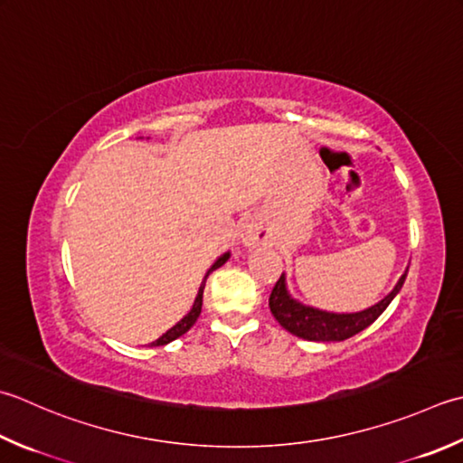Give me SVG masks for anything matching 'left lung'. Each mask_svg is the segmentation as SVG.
<instances>
[{
    "mask_svg": "<svg viewBox=\"0 0 463 463\" xmlns=\"http://www.w3.org/2000/svg\"><path fill=\"white\" fill-rule=\"evenodd\" d=\"M407 273L400 279V283L389 293L385 298H382L377 305L369 307V309L361 313H349V315H337L313 309V307H305L297 303L291 295L287 293L285 277L280 275L269 297L270 313L275 315V319L280 323V327L287 329L288 333L297 335V337L307 341H345L359 331L367 329L379 315H382L389 303L393 301V297L400 293V288L405 283Z\"/></svg>",
    "mask_w": 463,
    "mask_h": 463,
    "instance_id": "1",
    "label": "left lung"
}]
</instances>
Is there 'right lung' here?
I'll list each match as a JSON object with an SVG mask.
<instances>
[{
  "mask_svg": "<svg viewBox=\"0 0 463 463\" xmlns=\"http://www.w3.org/2000/svg\"><path fill=\"white\" fill-rule=\"evenodd\" d=\"M229 260V252H226V255H222L219 260L214 262V265L208 269V273H206V277H204V280H203V285H201V288H198V295H196V298H194V305H193V309L188 311V315L184 317V319H180L175 327L172 329H168L165 335H162L160 339H156L154 343H150L152 347H158V345H166V343H170V341H175V339H178L180 335H184L190 327H193V325L196 323V319H198V315H201V309H203V293H204V285H206V279H208V275L213 273L214 269H219V267H222L224 262Z\"/></svg>",
  "mask_w": 463,
  "mask_h": 463,
  "instance_id": "add662e5",
  "label": "right lung"
}]
</instances>
